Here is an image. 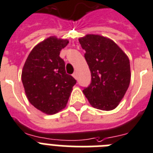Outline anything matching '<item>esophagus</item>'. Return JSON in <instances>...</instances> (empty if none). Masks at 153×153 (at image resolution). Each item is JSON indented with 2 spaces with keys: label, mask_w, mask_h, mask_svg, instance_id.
Listing matches in <instances>:
<instances>
[{
  "label": "esophagus",
  "mask_w": 153,
  "mask_h": 153,
  "mask_svg": "<svg viewBox=\"0 0 153 153\" xmlns=\"http://www.w3.org/2000/svg\"><path fill=\"white\" fill-rule=\"evenodd\" d=\"M73 76L74 78H75L76 80V79H77V73H73Z\"/></svg>",
  "instance_id": "1"
}]
</instances>
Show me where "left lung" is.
<instances>
[{"label": "left lung", "instance_id": "1", "mask_svg": "<svg viewBox=\"0 0 153 153\" xmlns=\"http://www.w3.org/2000/svg\"><path fill=\"white\" fill-rule=\"evenodd\" d=\"M79 42L91 76V84L83 92L95 108L114 110L130 83L129 57L113 40L102 35H86Z\"/></svg>", "mask_w": 153, "mask_h": 153}]
</instances>
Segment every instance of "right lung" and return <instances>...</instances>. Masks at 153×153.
Masks as SVG:
<instances>
[{
	"label": "right lung",
	"mask_w": 153,
	"mask_h": 153,
	"mask_svg": "<svg viewBox=\"0 0 153 153\" xmlns=\"http://www.w3.org/2000/svg\"><path fill=\"white\" fill-rule=\"evenodd\" d=\"M69 40L51 36L39 42L29 53L22 70V82L31 104L46 114L66 107L76 80L65 72L60 51Z\"/></svg>",
	"instance_id": "1"
}]
</instances>
